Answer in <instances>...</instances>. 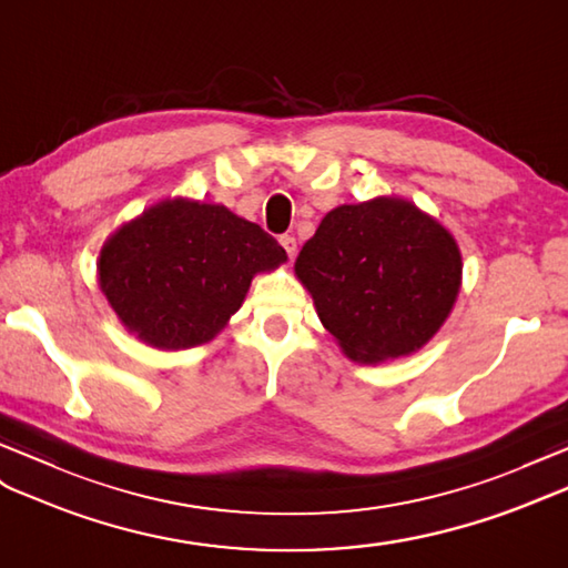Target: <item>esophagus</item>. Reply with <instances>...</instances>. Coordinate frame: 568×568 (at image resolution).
I'll use <instances>...</instances> for the list:
<instances>
[{
	"instance_id": "34e87169",
	"label": "esophagus",
	"mask_w": 568,
	"mask_h": 568,
	"mask_svg": "<svg viewBox=\"0 0 568 568\" xmlns=\"http://www.w3.org/2000/svg\"><path fill=\"white\" fill-rule=\"evenodd\" d=\"M280 243H282V247L286 251V255L294 260L296 257V239L294 236H282Z\"/></svg>"
}]
</instances>
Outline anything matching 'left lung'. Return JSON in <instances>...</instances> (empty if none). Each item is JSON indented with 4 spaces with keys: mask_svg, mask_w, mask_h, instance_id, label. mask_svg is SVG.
I'll return each mask as SVG.
<instances>
[{
    "mask_svg": "<svg viewBox=\"0 0 568 568\" xmlns=\"http://www.w3.org/2000/svg\"><path fill=\"white\" fill-rule=\"evenodd\" d=\"M294 272L342 354L376 366L419 352L444 327L463 255L438 219L383 195L327 212Z\"/></svg>",
    "mask_w": 568,
    "mask_h": 568,
    "instance_id": "obj_1",
    "label": "left lung"
}]
</instances>
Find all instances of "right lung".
<instances>
[{
    "mask_svg": "<svg viewBox=\"0 0 568 568\" xmlns=\"http://www.w3.org/2000/svg\"><path fill=\"white\" fill-rule=\"evenodd\" d=\"M284 262V247L229 206L169 197L122 224L95 270L124 329L178 352L212 342L243 306L253 276Z\"/></svg>",
    "mask_w": 568,
    "mask_h": 568,
    "instance_id": "add662e5",
    "label": "right lung"
}]
</instances>
